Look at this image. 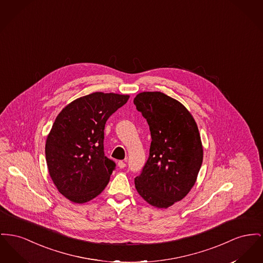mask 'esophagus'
Returning a JSON list of instances; mask_svg holds the SVG:
<instances>
[{
    "instance_id": "obj_1",
    "label": "esophagus",
    "mask_w": 263,
    "mask_h": 263,
    "mask_svg": "<svg viewBox=\"0 0 263 263\" xmlns=\"http://www.w3.org/2000/svg\"><path fill=\"white\" fill-rule=\"evenodd\" d=\"M126 163H127V159L122 160V161H119V162H118V167H119L120 169H123V168L126 167Z\"/></svg>"
}]
</instances>
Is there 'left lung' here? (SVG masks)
<instances>
[{"label":"left lung","mask_w":263,"mask_h":263,"mask_svg":"<svg viewBox=\"0 0 263 263\" xmlns=\"http://www.w3.org/2000/svg\"><path fill=\"white\" fill-rule=\"evenodd\" d=\"M134 104L152 138L148 160L135 178L136 190L150 204L169 208L187 195L201 169L198 126L182 103L164 93H139Z\"/></svg>","instance_id":"8db88e82"}]
</instances>
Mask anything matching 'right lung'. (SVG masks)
Segmentation results:
<instances>
[{"mask_svg":"<svg viewBox=\"0 0 263 263\" xmlns=\"http://www.w3.org/2000/svg\"><path fill=\"white\" fill-rule=\"evenodd\" d=\"M128 99V95L91 93L58 115L47 136L46 159L52 182L69 201H90L108 184L116 164L104 154V128Z\"/></svg>","mask_w":263,"mask_h":263,"instance_id":"obj_1","label":"right lung"}]
</instances>
